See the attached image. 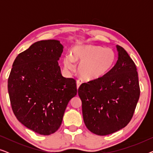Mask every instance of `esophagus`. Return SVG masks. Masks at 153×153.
Here are the masks:
<instances>
[{
  "label": "esophagus",
  "instance_id": "34e87169",
  "mask_svg": "<svg viewBox=\"0 0 153 153\" xmlns=\"http://www.w3.org/2000/svg\"><path fill=\"white\" fill-rule=\"evenodd\" d=\"M81 83H82V82H81V81L80 80H77L76 81V87H77V89H79V88L80 87V85Z\"/></svg>",
  "mask_w": 153,
  "mask_h": 153
}]
</instances>
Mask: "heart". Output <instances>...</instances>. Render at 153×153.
<instances>
[{"mask_svg": "<svg viewBox=\"0 0 153 153\" xmlns=\"http://www.w3.org/2000/svg\"><path fill=\"white\" fill-rule=\"evenodd\" d=\"M114 50L102 46L81 45L72 47L71 56H67L64 65L68 70L74 69V63L80 64L79 74L81 79L91 81L99 80L108 74L116 62Z\"/></svg>", "mask_w": 153, "mask_h": 153, "instance_id": "heart-1", "label": "heart"}]
</instances>
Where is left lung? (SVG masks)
Here are the masks:
<instances>
[{"label": "left lung", "mask_w": 153, "mask_h": 153, "mask_svg": "<svg viewBox=\"0 0 153 153\" xmlns=\"http://www.w3.org/2000/svg\"><path fill=\"white\" fill-rule=\"evenodd\" d=\"M118 59L102 79L83 83L78 89L85 126L105 136L130 122L140 96L137 67L127 51L117 45Z\"/></svg>", "instance_id": "obj_1"}]
</instances>
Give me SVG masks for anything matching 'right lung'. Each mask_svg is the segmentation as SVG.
Instances as JSON below:
<instances>
[{"instance_id": "add662e5", "label": "right lung", "mask_w": 153, "mask_h": 153, "mask_svg": "<svg viewBox=\"0 0 153 153\" xmlns=\"http://www.w3.org/2000/svg\"><path fill=\"white\" fill-rule=\"evenodd\" d=\"M62 49L55 39L33 44L16 56L8 78V93L16 118L42 135L58 130L68 102L77 93L76 80L60 73L58 60Z\"/></svg>"}]
</instances>
